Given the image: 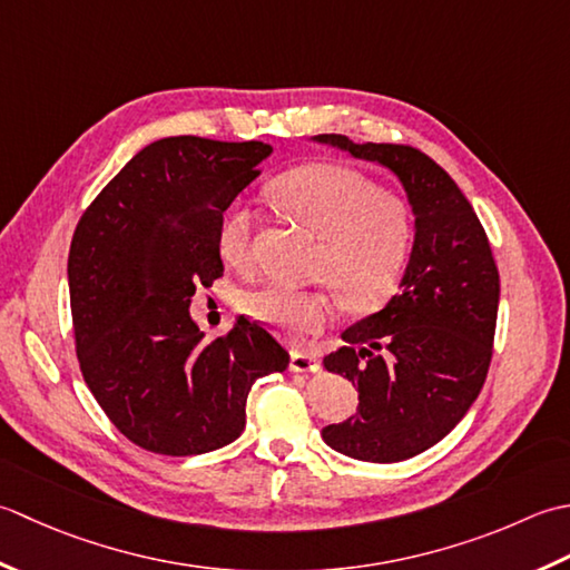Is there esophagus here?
Listing matches in <instances>:
<instances>
[{
	"label": "esophagus",
	"mask_w": 570,
	"mask_h": 570,
	"mask_svg": "<svg viewBox=\"0 0 570 570\" xmlns=\"http://www.w3.org/2000/svg\"><path fill=\"white\" fill-rule=\"evenodd\" d=\"M320 366H322V362L317 356L297 352V350L289 354V371H293V374H317Z\"/></svg>",
	"instance_id": "1"
}]
</instances>
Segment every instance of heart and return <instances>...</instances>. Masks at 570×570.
<instances>
[{"label": "heart", "mask_w": 570, "mask_h": 570, "mask_svg": "<svg viewBox=\"0 0 570 570\" xmlns=\"http://www.w3.org/2000/svg\"><path fill=\"white\" fill-rule=\"evenodd\" d=\"M275 206L320 238L309 277L322 287L265 283L243 297L255 322L289 340L315 334L336 317L340 299L352 312H374L396 295L415 246V218L396 194L342 165H305L273 181ZM224 263L246 271L253 263V216L240 202L228 204L216 226Z\"/></svg>", "instance_id": "heart-1"}]
</instances>
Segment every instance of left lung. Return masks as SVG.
<instances>
[{"label":"left lung","mask_w":570,"mask_h":570,"mask_svg":"<svg viewBox=\"0 0 570 570\" xmlns=\"http://www.w3.org/2000/svg\"><path fill=\"white\" fill-rule=\"evenodd\" d=\"M315 139L391 169L415 214L399 295L324 356V368L358 386L356 415L324 425V443L354 460L401 462L440 443L480 396L492 362L499 271L474 208L421 149L356 145L346 135Z\"/></svg>","instance_id":"obj_1"}]
</instances>
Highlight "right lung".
Masks as SVG:
<instances>
[{"label":"right lung","instance_id":"right-lung-1","mask_svg":"<svg viewBox=\"0 0 570 570\" xmlns=\"http://www.w3.org/2000/svg\"><path fill=\"white\" fill-rule=\"evenodd\" d=\"M265 142L181 135L147 145L80 216L68 253L76 354L100 409L135 445L184 458L246 428L250 386L289 354L258 324L204 342L196 287L224 275L216 226L261 174Z\"/></svg>","mask_w":570,"mask_h":570}]
</instances>
